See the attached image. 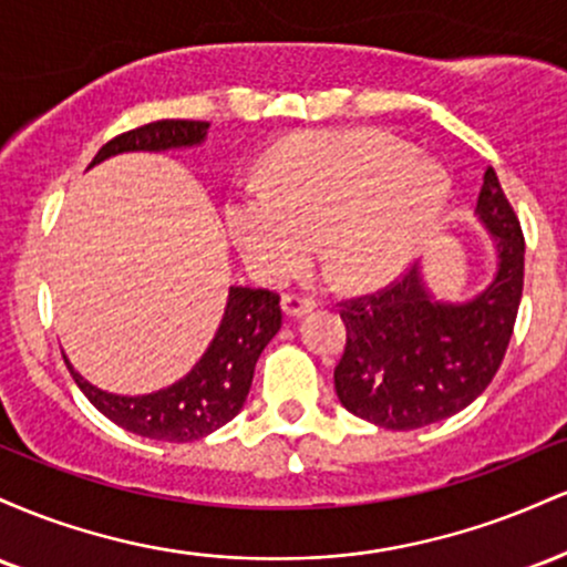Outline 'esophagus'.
<instances>
[{"label":"esophagus","instance_id":"esophagus-1","mask_svg":"<svg viewBox=\"0 0 567 567\" xmlns=\"http://www.w3.org/2000/svg\"><path fill=\"white\" fill-rule=\"evenodd\" d=\"M317 306L315 298L309 296H301V292H288V296H282V311L288 317H301L306 311H311Z\"/></svg>","mask_w":567,"mask_h":567}]
</instances>
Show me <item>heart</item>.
I'll return each instance as SVG.
<instances>
[{"label": "heart", "instance_id": "b5f03b06", "mask_svg": "<svg viewBox=\"0 0 567 567\" xmlns=\"http://www.w3.org/2000/svg\"><path fill=\"white\" fill-rule=\"evenodd\" d=\"M445 199L447 178L413 143L381 130H333L285 146L264 184L234 194L226 218L261 279L303 269L320 237L336 282L370 285L413 256Z\"/></svg>", "mask_w": 567, "mask_h": 567}]
</instances>
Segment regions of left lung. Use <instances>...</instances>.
<instances>
[{"mask_svg": "<svg viewBox=\"0 0 567 567\" xmlns=\"http://www.w3.org/2000/svg\"><path fill=\"white\" fill-rule=\"evenodd\" d=\"M477 216L496 237L498 271L474 301H432L413 266L383 288L338 303L347 347L333 381L349 413L410 432L464 410L493 381L525 277L523 229L493 167L485 171Z\"/></svg>", "mask_w": 567, "mask_h": 567, "instance_id": "8db88e82", "label": "left lung"}]
</instances>
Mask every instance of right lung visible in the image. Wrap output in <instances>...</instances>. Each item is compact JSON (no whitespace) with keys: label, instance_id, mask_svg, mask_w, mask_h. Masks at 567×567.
Listing matches in <instances>:
<instances>
[{"label":"right lung","instance_id":"add662e5","mask_svg":"<svg viewBox=\"0 0 567 567\" xmlns=\"http://www.w3.org/2000/svg\"><path fill=\"white\" fill-rule=\"evenodd\" d=\"M207 122L159 120L133 127L103 143L95 162L122 152H165L205 141ZM282 324L275 290L231 288L224 320L210 349L186 379L157 394L120 396L95 389L69 365L71 379L93 405L127 432L162 442H194L207 437L239 413L250 392L256 362Z\"/></svg>","mask_w":567,"mask_h":567}]
</instances>
